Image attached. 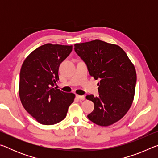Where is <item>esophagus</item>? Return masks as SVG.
Returning <instances> with one entry per match:
<instances>
[{
    "mask_svg": "<svg viewBox=\"0 0 158 158\" xmlns=\"http://www.w3.org/2000/svg\"><path fill=\"white\" fill-rule=\"evenodd\" d=\"M77 98L80 100H85V97L84 95H77Z\"/></svg>",
    "mask_w": 158,
    "mask_h": 158,
    "instance_id": "obj_1",
    "label": "esophagus"
}]
</instances>
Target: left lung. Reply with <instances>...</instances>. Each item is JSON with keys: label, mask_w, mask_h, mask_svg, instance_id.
<instances>
[{"label": "left lung", "mask_w": 158, "mask_h": 158, "mask_svg": "<svg viewBox=\"0 0 158 158\" xmlns=\"http://www.w3.org/2000/svg\"><path fill=\"white\" fill-rule=\"evenodd\" d=\"M74 51L85 63L90 75L100 80L98 97L86 96L94 103V110L88 118L100 126L114 124L132 104L137 82L135 67L119 46L100 40L75 44Z\"/></svg>", "instance_id": "left-lung-1"}]
</instances>
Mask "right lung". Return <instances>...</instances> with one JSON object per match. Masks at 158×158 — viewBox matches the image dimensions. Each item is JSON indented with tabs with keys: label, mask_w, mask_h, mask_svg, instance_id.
Masks as SVG:
<instances>
[{
	"label": "right lung",
	"mask_w": 158,
	"mask_h": 158,
	"mask_svg": "<svg viewBox=\"0 0 158 158\" xmlns=\"http://www.w3.org/2000/svg\"><path fill=\"white\" fill-rule=\"evenodd\" d=\"M73 46L46 44L28 55L20 71L21 104L28 113L43 125H53L65 118L75 95L54 87L59 80L60 64Z\"/></svg>",
	"instance_id": "add662e5"
}]
</instances>
